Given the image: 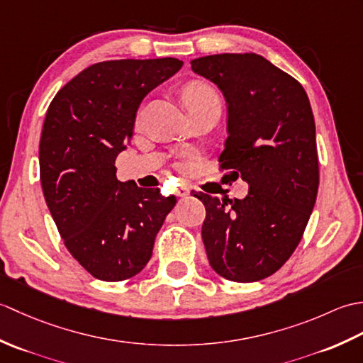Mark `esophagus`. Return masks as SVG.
I'll return each mask as SVG.
<instances>
[{"mask_svg": "<svg viewBox=\"0 0 363 363\" xmlns=\"http://www.w3.org/2000/svg\"><path fill=\"white\" fill-rule=\"evenodd\" d=\"M174 194H176V196H179V198H187L190 195V189L187 186H179L176 189Z\"/></svg>", "mask_w": 363, "mask_h": 363, "instance_id": "obj_1", "label": "esophagus"}]
</instances>
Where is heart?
Here are the masks:
<instances>
[{"label": "heart", "mask_w": 363, "mask_h": 363, "mask_svg": "<svg viewBox=\"0 0 363 363\" xmlns=\"http://www.w3.org/2000/svg\"><path fill=\"white\" fill-rule=\"evenodd\" d=\"M182 96H184V101H186L189 111L195 109L198 106H203L207 101H212V99H218L217 94H215V90L207 86L206 82H190L186 86L182 91Z\"/></svg>", "instance_id": "obj_1"}]
</instances>
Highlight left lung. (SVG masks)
<instances>
[{"label":"left lung","mask_w":363,"mask_h":363,"mask_svg":"<svg viewBox=\"0 0 363 363\" xmlns=\"http://www.w3.org/2000/svg\"><path fill=\"white\" fill-rule=\"evenodd\" d=\"M191 70L228 104L223 169L248 182L243 199L194 195L206 207L203 242L211 267L234 282L276 273L296 250L313 211L320 172L315 120L303 86L254 52L213 54Z\"/></svg>","instance_id":"1"}]
</instances>
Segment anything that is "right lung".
<instances>
[{"label":"right lung","instance_id":"add662e5","mask_svg":"<svg viewBox=\"0 0 363 363\" xmlns=\"http://www.w3.org/2000/svg\"><path fill=\"white\" fill-rule=\"evenodd\" d=\"M182 60L121 59L90 65L60 89L46 112L38 164L46 206L67 250L101 281L140 273L176 196L117 179L135 115Z\"/></svg>","mask_w":363,"mask_h":363}]
</instances>
